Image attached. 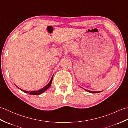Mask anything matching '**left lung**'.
<instances>
[{
    "label": "left lung",
    "mask_w": 128,
    "mask_h": 128,
    "mask_svg": "<svg viewBox=\"0 0 128 128\" xmlns=\"http://www.w3.org/2000/svg\"><path fill=\"white\" fill-rule=\"evenodd\" d=\"M86 91H88V92H90V93L92 94H97V93H100V92H101L102 91H97V92H95V91H88V90H85Z\"/></svg>",
    "instance_id": "obj_1"
}]
</instances>
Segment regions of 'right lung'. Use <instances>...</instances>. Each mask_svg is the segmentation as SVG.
I'll list each match as a JSON object with an SVG mask.
<instances>
[{
    "instance_id": "add662e5",
    "label": "right lung",
    "mask_w": 128,
    "mask_h": 128,
    "mask_svg": "<svg viewBox=\"0 0 128 128\" xmlns=\"http://www.w3.org/2000/svg\"><path fill=\"white\" fill-rule=\"evenodd\" d=\"M53 78V76H52V78L51 80H50V82L48 83V85H46V86L44 87V88H42V89L40 90H38V91H31V92H30V91H25V90H22V89H21V88H18V87L17 86H16V85H15V86H16V87H17V88H18V89H20V90H21V91L24 92H25V93H26V94H32V95H40V94H42L43 93V92H44L46 90H48L49 88H50V86H51Z\"/></svg>"
}]
</instances>
